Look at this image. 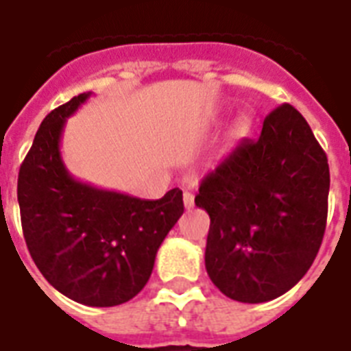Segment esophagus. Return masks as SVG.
Segmentation results:
<instances>
[{"instance_id":"1","label":"esophagus","mask_w":351,"mask_h":351,"mask_svg":"<svg viewBox=\"0 0 351 351\" xmlns=\"http://www.w3.org/2000/svg\"><path fill=\"white\" fill-rule=\"evenodd\" d=\"M183 201H184V208H193V193L192 192H184L183 193Z\"/></svg>"}]
</instances>
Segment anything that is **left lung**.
<instances>
[{
	"mask_svg": "<svg viewBox=\"0 0 351 351\" xmlns=\"http://www.w3.org/2000/svg\"><path fill=\"white\" fill-rule=\"evenodd\" d=\"M328 158L306 119L285 103L201 181L208 212L204 265L224 295L266 302L310 270L328 215Z\"/></svg>",
	"mask_w": 351,
	"mask_h": 351,
	"instance_id": "left-lung-1",
	"label": "left lung"
}]
</instances>
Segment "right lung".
Returning <instances> with one entry per match:
<instances>
[{"mask_svg": "<svg viewBox=\"0 0 351 351\" xmlns=\"http://www.w3.org/2000/svg\"><path fill=\"white\" fill-rule=\"evenodd\" d=\"M80 94L45 117L18 176V203L27 248L43 277L86 306L130 301L150 279L156 254L183 215V192L132 197L74 179L60 143Z\"/></svg>", "mask_w": 351, "mask_h": 351, "instance_id": "obj_1", "label": "right lung"}]
</instances>
